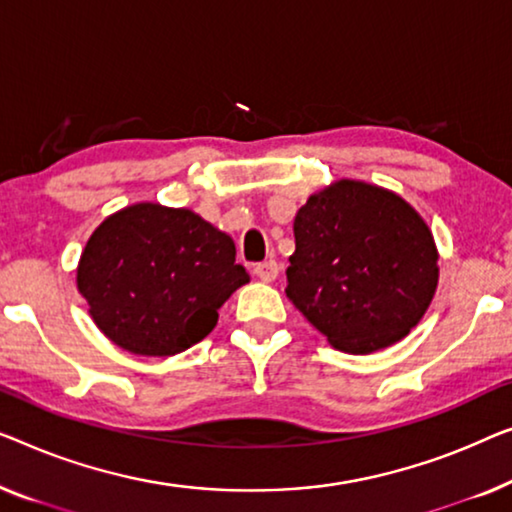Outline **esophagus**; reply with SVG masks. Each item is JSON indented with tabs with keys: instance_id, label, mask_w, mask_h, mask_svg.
Masks as SVG:
<instances>
[{
	"instance_id": "1",
	"label": "esophagus",
	"mask_w": 512,
	"mask_h": 512,
	"mask_svg": "<svg viewBox=\"0 0 512 512\" xmlns=\"http://www.w3.org/2000/svg\"><path fill=\"white\" fill-rule=\"evenodd\" d=\"M254 274L261 281H274L279 274V265L277 261H263V263H256L254 265Z\"/></svg>"
}]
</instances>
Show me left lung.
Returning <instances> with one entry per match:
<instances>
[{"label":"left lung","mask_w":512,"mask_h":512,"mask_svg":"<svg viewBox=\"0 0 512 512\" xmlns=\"http://www.w3.org/2000/svg\"><path fill=\"white\" fill-rule=\"evenodd\" d=\"M293 235L286 295L339 351H381L425 316L439 284V249L395 191L332 182L300 207Z\"/></svg>","instance_id":"left-lung-1"}]
</instances>
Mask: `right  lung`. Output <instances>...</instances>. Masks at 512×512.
I'll return each instance as SVG.
<instances>
[{"label": "right lung", "mask_w": 512, "mask_h": 512, "mask_svg": "<svg viewBox=\"0 0 512 512\" xmlns=\"http://www.w3.org/2000/svg\"><path fill=\"white\" fill-rule=\"evenodd\" d=\"M249 281L235 242L187 207L136 203L96 226L76 284L103 335L124 351L168 358L205 339Z\"/></svg>", "instance_id": "add662e5"}]
</instances>
